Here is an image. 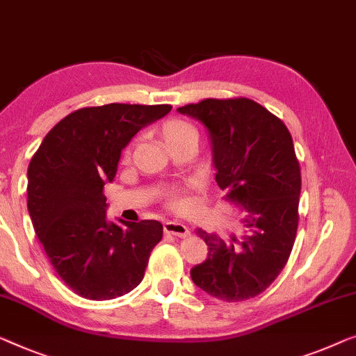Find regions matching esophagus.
Listing matches in <instances>:
<instances>
[{
	"label": "esophagus",
	"instance_id": "34e87169",
	"mask_svg": "<svg viewBox=\"0 0 356 356\" xmlns=\"http://www.w3.org/2000/svg\"><path fill=\"white\" fill-rule=\"evenodd\" d=\"M163 231L167 234L178 236V238H186L189 234V229L183 223H178V221H165L163 223Z\"/></svg>",
	"mask_w": 356,
	"mask_h": 356
}]
</instances>
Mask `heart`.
I'll return each mask as SVG.
<instances>
[{"label":"heart","mask_w":356,"mask_h":356,"mask_svg":"<svg viewBox=\"0 0 356 356\" xmlns=\"http://www.w3.org/2000/svg\"><path fill=\"white\" fill-rule=\"evenodd\" d=\"M162 136L165 144L184 140V138H197V130L186 120L173 118L168 120L162 128Z\"/></svg>","instance_id":"obj_1"}]
</instances>
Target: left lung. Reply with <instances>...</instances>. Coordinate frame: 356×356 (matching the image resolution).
I'll return each instance as SVG.
<instances>
[{
  "instance_id": "left-lung-1",
  "label": "left lung",
  "mask_w": 356,
  "mask_h": 356,
  "mask_svg": "<svg viewBox=\"0 0 356 356\" xmlns=\"http://www.w3.org/2000/svg\"><path fill=\"white\" fill-rule=\"evenodd\" d=\"M177 111L207 128L215 181L225 200L245 212L242 238L197 229L209 257L191 270V280L220 300H247L276 280L296 241L302 178L292 136L280 118L247 97L204 99Z\"/></svg>"
}]
</instances>
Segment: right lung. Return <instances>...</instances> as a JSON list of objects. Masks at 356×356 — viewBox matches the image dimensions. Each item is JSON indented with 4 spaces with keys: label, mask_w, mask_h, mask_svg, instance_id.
<instances>
[{
    "label": "right lung",
    "mask_w": 356,
    "mask_h": 356,
    "mask_svg": "<svg viewBox=\"0 0 356 356\" xmlns=\"http://www.w3.org/2000/svg\"><path fill=\"white\" fill-rule=\"evenodd\" d=\"M170 111L168 104L117 102L83 107L64 117L30 161L33 229L60 280L81 297L111 300L143 281L163 226L156 220L109 221L102 189L131 138Z\"/></svg>",
    "instance_id": "right-lung-1"
}]
</instances>
